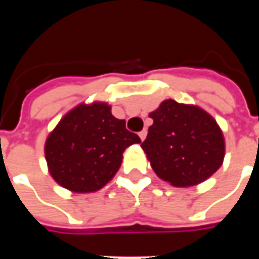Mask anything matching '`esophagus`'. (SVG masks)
Here are the masks:
<instances>
[{
    "instance_id": "1",
    "label": "esophagus",
    "mask_w": 259,
    "mask_h": 259,
    "mask_svg": "<svg viewBox=\"0 0 259 259\" xmlns=\"http://www.w3.org/2000/svg\"><path fill=\"white\" fill-rule=\"evenodd\" d=\"M139 136H140V139H141V140H144V139H146V137H147V129L141 130L140 133H139Z\"/></svg>"
}]
</instances>
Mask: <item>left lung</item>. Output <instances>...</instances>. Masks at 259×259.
<instances>
[{
  "mask_svg": "<svg viewBox=\"0 0 259 259\" xmlns=\"http://www.w3.org/2000/svg\"><path fill=\"white\" fill-rule=\"evenodd\" d=\"M154 123L141 148L159 179L175 187L202 183L221 168L225 139L202 108L165 100L150 113Z\"/></svg>",
  "mask_w": 259,
  "mask_h": 259,
  "instance_id": "8db88e82",
  "label": "left lung"
}]
</instances>
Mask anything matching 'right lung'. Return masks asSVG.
Here are the masks:
<instances>
[{
    "label": "right lung",
    "instance_id": "obj_1",
    "mask_svg": "<svg viewBox=\"0 0 259 259\" xmlns=\"http://www.w3.org/2000/svg\"><path fill=\"white\" fill-rule=\"evenodd\" d=\"M140 137L126 129L107 102H81L48 135L44 154L53 179L73 193H94L122 165L123 151Z\"/></svg>",
    "mask_w": 259,
    "mask_h": 259
}]
</instances>
